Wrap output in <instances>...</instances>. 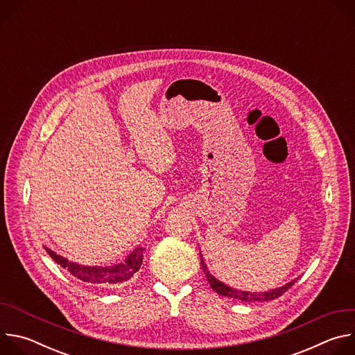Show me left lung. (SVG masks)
I'll return each instance as SVG.
<instances>
[{
    "mask_svg": "<svg viewBox=\"0 0 355 355\" xmlns=\"http://www.w3.org/2000/svg\"><path fill=\"white\" fill-rule=\"evenodd\" d=\"M200 264H202V268H204V272H205V277L211 285V288L222 295V296H227L230 299H239L241 302H268V300H272V299H277L284 292H286L295 282L297 278L292 279L291 282L285 284L284 286H279V288H275V289H270L267 292H247V291H240V289H236V288H232L226 284H223L222 281L216 279L208 270L204 259H202V254H200Z\"/></svg>",
    "mask_w": 355,
    "mask_h": 355,
    "instance_id": "8db88e82",
    "label": "left lung"
}]
</instances>
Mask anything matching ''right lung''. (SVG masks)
<instances>
[{
    "instance_id": "add662e5",
    "label": "right lung",
    "mask_w": 355,
    "mask_h": 355,
    "mask_svg": "<svg viewBox=\"0 0 355 355\" xmlns=\"http://www.w3.org/2000/svg\"><path fill=\"white\" fill-rule=\"evenodd\" d=\"M47 254L52 257L60 267L67 270L71 275L76 278L89 282V284H108V285H116L122 284L125 281H129L135 272L140 270L141 261H143V247L133 248L129 256L125 259L123 263L111 266V267H91V266H83L78 263L69 261L67 259L62 257L58 252L52 251L46 247Z\"/></svg>"
}]
</instances>
